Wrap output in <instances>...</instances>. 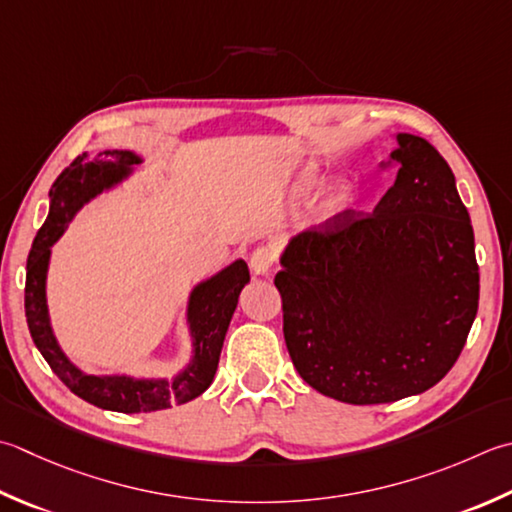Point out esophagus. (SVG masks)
Instances as JSON below:
<instances>
[{
    "mask_svg": "<svg viewBox=\"0 0 512 512\" xmlns=\"http://www.w3.org/2000/svg\"><path fill=\"white\" fill-rule=\"evenodd\" d=\"M273 264H275V250L270 246H259L253 253V257H250V270H253V275L257 277L270 275Z\"/></svg>",
    "mask_w": 512,
    "mask_h": 512,
    "instance_id": "esophagus-1",
    "label": "esophagus"
}]
</instances>
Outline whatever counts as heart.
I'll return each mask as SVG.
<instances>
[{
    "label": "heart",
    "instance_id": "obj_1",
    "mask_svg": "<svg viewBox=\"0 0 512 512\" xmlns=\"http://www.w3.org/2000/svg\"><path fill=\"white\" fill-rule=\"evenodd\" d=\"M322 168L308 164L302 168V173L297 175V182H295V190L299 195L310 193L319 182H322ZM353 199H355V190L348 182H335L333 186H328L324 190V195L317 199L315 204V213L319 219H333L337 215L346 213V210L353 206Z\"/></svg>",
    "mask_w": 512,
    "mask_h": 512
}]
</instances>
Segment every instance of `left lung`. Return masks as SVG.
<instances>
[{"label": "left lung", "instance_id": "1", "mask_svg": "<svg viewBox=\"0 0 512 512\" xmlns=\"http://www.w3.org/2000/svg\"><path fill=\"white\" fill-rule=\"evenodd\" d=\"M395 142V184L373 213L302 230L279 255L290 359L308 386L344 404L433 388L477 315L475 235L453 170L422 137Z\"/></svg>", "mask_w": 512, "mask_h": 512}]
</instances>
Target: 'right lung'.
Wrapping results in <instances>:
<instances>
[{
    "label": "right lung",
    "instance_id": "obj_1",
    "mask_svg": "<svg viewBox=\"0 0 512 512\" xmlns=\"http://www.w3.org/2000/svg\"><path fill=\"white\" fill-rule=\"evenodd\" d=\"M144 157L135 150L110 148L95 155L82 153L50 188L48 217L30 248L26 262V322L30 337L53 373L84 402L115 413H155V410L186 404L213 384L219 355L239 293L250 282L244 259L190 288L186 299V326L193 355L173 377H135L126 373L90 375L70 362L59 346L50 322L46 284L50 255L57 239L88 202L133 179Z\"/></svg>",
    "mask_w": 512,
    "mask_h": 512
}]
</instances>
